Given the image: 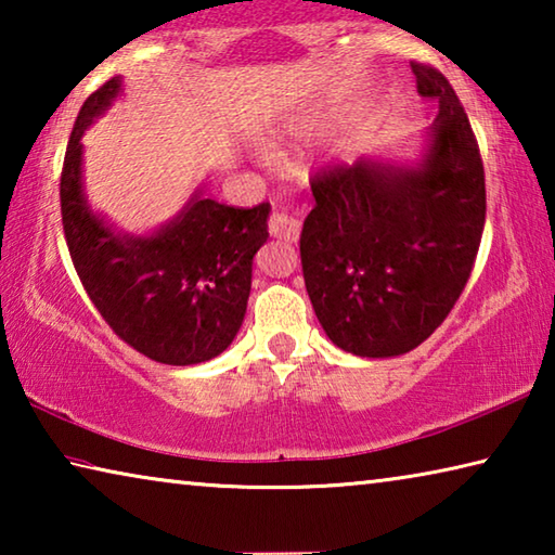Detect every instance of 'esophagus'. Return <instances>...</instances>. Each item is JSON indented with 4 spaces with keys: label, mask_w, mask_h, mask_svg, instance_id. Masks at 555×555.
<instances>
[{
    "label": "esophagus",
    "mask_w": 555,
    "mask_h": 555,
    "mask_svg": "<svg viewBox=\"0 0 555 555\" xmlns=\"http://www.w3.org/2000/svg\"><path fill=\"white\" fill-rule=\"evenodd\" d=\"M269 232H271V237L296 242L300 237V212H298V208H284V210L271 212Z\"/></svg>",
    "instance_id": "34e87169"
}]
</instances>
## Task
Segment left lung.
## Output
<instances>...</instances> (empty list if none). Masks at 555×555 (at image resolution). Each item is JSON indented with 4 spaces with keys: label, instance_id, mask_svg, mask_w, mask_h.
<instances>
[{
    "label": "left lung",
    "instance_id": "8db88e82",
    "mask_svg": "<svg viewBox=\"0 0 555 555\" xmlns=\"http://www.w3.org/2000/svg\"><path fill=\"white\" fill-rule=\"evenodd\" d=\"M418 95L438 100L418 166L362 158L311 178L300 232L306 291L345 352L397 357L453 311L480 249L487 195L480 146L448 78L411 61Z\"/></svg>",
    "mask_w": 555,
    "mask_h": 555
}]
</instances>
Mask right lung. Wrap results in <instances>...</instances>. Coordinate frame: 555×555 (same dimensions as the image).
<instances>
[{
  "mask_svg": "<svg viewBox=\"0 0 555 555\" xmlns=\"http://www.w3.org/2000/svg\"><path fill=\"white\" fill-rule=\"evenodd\" d=\"M119 90L121 78H112L92 92L65 149L61 218L73 267L105 323L137 352L176 367L212 360L247 313L251 259L269 237L271 208H232L195 193L152 237L109 230L82 195L80 137Z\"/></svg>",
  "mask_w": 555,
  "mask_h": 555,
  "instance_id": "1",
  "label": "right lung"
}]
</instances>
